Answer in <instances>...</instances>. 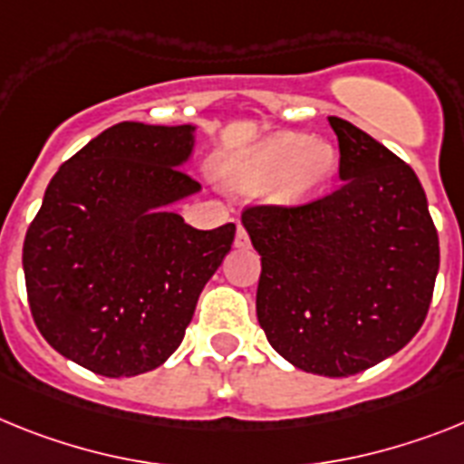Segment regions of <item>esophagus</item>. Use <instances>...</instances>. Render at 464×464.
<instances>
[{"label": "esophagus", "instance_id": "34e87169", "mask_svg": "<svg viewBox=\"0 0 464 464\" xmlns=\"http://www.w3.org/2000/svg\"><path fill=\"white\" fill-rule=\"evenodd\" d=\"M236 247H250V236L245 231V226L238 224V233H236Z\"/></svg>", "mask_w": 464, "mask_h": 464}]
</instances>
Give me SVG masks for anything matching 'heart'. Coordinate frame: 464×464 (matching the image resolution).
I'll list each match as a JSON object with an SVG mask.
<instances>
[{"label": "heart", "mask_w": 464, "mask_h": 464, "mask_svg": "<svg viewBox=\"0 0 464 464\" xmlns=\"http://www.w3.org/2000/svg\"><path fill=\"white\" fill-rule=\"evenodd\" d=\"M340 158L323 139L297 131L268 136L228 167V181L240 190H264L274 186L283 202H302L318 196L333 181Z\"/></svg>", "instance_id": "obj_1"}]
</instances>
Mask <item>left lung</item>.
Returning a JSON list of instances; mask_svg holds the SVG:
<instances>
[{
	"instance_id": "8db88e82",
	"label": "left lung",
	"mask_w": 464,
	"mask_h": 464,
	"mask_svg": "<svg viewBox=\"0 0 464 464\" xmlns=\"http://www.w3.org/2000/svg\"><path fill=\"white\" fill-rule=\"evenodd\" d=\"M342 184L304 205H250L262 256L256 318L299 371H368L422 328L439 274V236L420 179L371 134L328 118Z\"/></svg>"
}]
</instances>
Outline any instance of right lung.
I'll list each match as a JSON object with an SVG mask.
<instances>
[{
    "instance_id": "obj_1",
    "label": "right lung",
    "mask_w": 464,
    "mask_h": 464,
    "mask_svg": "<svg viewBox=\"0 0 464 464\" xmlns=\"http://www.w3.org/2000/svg\"><path fill=\"white\" fill-rule=\"evenodd\" d=\"M190 153V124H115L65 160L27 228L34 325L96 375L165 363L231 250L236 224L198 231L167 209L200 188L181 169Z\"/></svg>"
}]
</instances>
